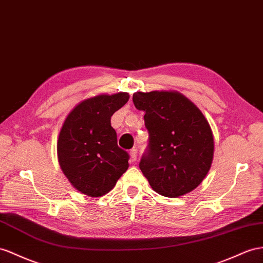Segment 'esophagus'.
<instances>
[{
    "label": "esophagus",
    "instance_id": "1",
    "mask_svg": "<svg viewBox=\"0 0 263 263\" xmlns=\"http://www.w3.org/2000/svg\"><path fill=\"white\" fill-rule=\"evenodd\" d=\"M130 157H131V161L134 162L137 160V149H131L130 150Z\"/></svg>",
    "mask_w": 263,
    "mask_h": 263
}]
</instances>
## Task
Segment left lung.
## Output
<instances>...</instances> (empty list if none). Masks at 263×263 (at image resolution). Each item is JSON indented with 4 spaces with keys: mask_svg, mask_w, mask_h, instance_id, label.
Masks as SVG:
<instances>
[{
    "mask_svg": "<svg viewBox=\"0 0 263 263\" xmlns=\"http://www.w3.org/2000/svg\"><path fill=\"white\" fill-rule=\"evenodd\" d=\"M132 100L144 112L149 132L139 165L152 189L167 198L196 189L210 170L214 150L203 114L178 92H137Z\"/></svg>",
    "mask_w": 263,
    "mask_h": 263,
    "instance_id": "8db88e82",
    "label": "left lung"
}]
</instances>
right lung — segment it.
Returning <instances> with one entry per match:
<instances>
[{"instance_id": "right-lung-1", "label": "right lung", "mask_w": 263, "mask_h": 263, "mask_svg": "<svg viewBox=\"0 0 263 263\" xmlns=\"http://www.w3.org/2000/svg\"><path fill=\"white\" fill-rule=\"evenodd\" d=\"M129 94H101L84 100L65 119L58 141L59 163L77 190L90 197L111 191L129 167V153L118 145L111 117Z\"/></svg>"}]
</instances>
